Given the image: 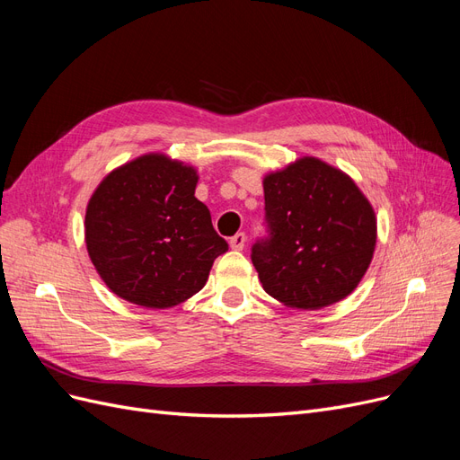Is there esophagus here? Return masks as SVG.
<instances>
[{"mask_svg":"<svg viewBox=\"0 0 460 460\" xmlns=\"http://www.w3.org/2000/svg\"><path fill=\"white\" fill-rule=\"evenodd\" d=\"M245 242H247V235H245V232H237L235 235H232L230 237V247L232 249H235V251H242L243 247H245Z\"/></svg>","mask_w":460,"mask_h":460,"instance_id":"obj_1","label":"esophagus"}]
</instances>
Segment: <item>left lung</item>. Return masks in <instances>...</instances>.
<instances>
[{"label": "left lung", "mask_w": 460, "mask_h": 460, "mask_svg": "<svg viewBox=\"0 0 460 460\" xmlns=\"http://www.w3.org/2000/svg\"><path fill=\"white\" fill-rule=\"evenodd\" d=\"M266 234L251 261L279 303L318 310L350 295L371 264L376 220L350 177L303 157L264 179Z\"/></svg>", "instance_id": "left-lung-1"}]
</instances>
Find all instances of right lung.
Wrapping results in <instances>:
<instances>
[{
  "label": "right lung",
  "mask_w": 460,
  "mask_h": 460,
  "mask_svg": "<svg viewBox=\"0 0 460 460\" xmlns=\"http://www.w3.org/2000/svg\"><path fill=\"white\" fill-rule=\"evenodd\" d=\"M196 171L165 155H142L110 172L85 213L89 257L118 296L169 308L203 289L228 251L194 196Z\"/></svg>",
  "instance_id": "obj_1"
}]
</instances>
